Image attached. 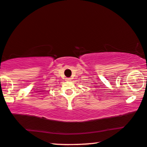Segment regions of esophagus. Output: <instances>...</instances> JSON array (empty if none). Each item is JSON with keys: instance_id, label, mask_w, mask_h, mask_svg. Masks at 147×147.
Segmentation results:
<instances>
[{"instance_id": "34e87169", "label": "esophagus", "mask_w": 147, "mask_h": 147, "mask_svg": "<svg viewBox=\"0 0 147 147\" xmlns=\"http://www.w3.org/2000/svg\"><path fill=\"white\" fill-rule=\"evenodd\" d=\"M66 81H71V79H70V78H66Z\"/></svg>"}]
</instances>
